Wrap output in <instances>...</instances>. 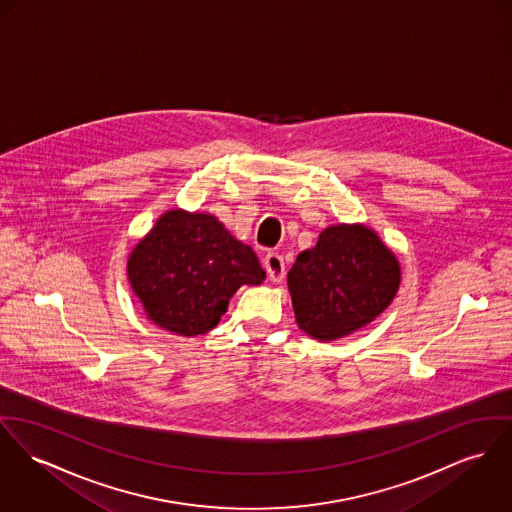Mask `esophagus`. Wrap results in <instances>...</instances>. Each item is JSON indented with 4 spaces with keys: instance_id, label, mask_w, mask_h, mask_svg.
Wrapping results in <instances>:
<instances>
[{
    "instance_id": "obj_1",
    "label": "esophagus",
    "mask_w": 512,
    "mask_h": 512,
    "mask_svg": "<svg viewBox=\"0 0 512 512\" xmlns=\"http://www.w3.org/2000/svg\"><path fill=\"white\" fill-rule=\"evenodd\" d=\"M263 265H265V271H267V275H269V278H271L273 282H280V280L284 278L286 271H284V259H282V255L269 253V255L265 257Z\"/></svg>"
}]
</instances>
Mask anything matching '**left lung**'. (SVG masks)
Wrapping results in <instances>:
<instances>
[{
  "instance_id": "1",
  "label": "left lung",
  "mask_w": 512,
  "mask_h": 512,
  "mask_svg": "<svg viewBox=\"0 0 512 512\" xmlns=\"http://www.w3.org/2000/svg\"><path fill=\"white\" fill-rule=\"evenodd\" d=\"M286 280L298 327L329 343L366 327L394 302L401 267L372 228L333 224L298 255Z\"/></svg>"
}]
</instances>
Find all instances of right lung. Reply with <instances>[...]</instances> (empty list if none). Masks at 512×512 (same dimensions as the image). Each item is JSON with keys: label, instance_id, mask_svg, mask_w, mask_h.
<instances>
[{"label": "right lung", "instance_id": "right-lung-1", "mask_svg": "<svg viewBox=\"0 0 512 512\" xmlns=\"http://www.w3.org/2000/svg\"><path fill=\"white\" fill-rule=\"evenodd\" d=\"M126 273L146 317L183 337L212 331L239 286L265 280L253 249L214 214L183 208L159 216L134 245Z\"/></svg>", "mask_w": 512, "mask_h": 512}]
</instances>
